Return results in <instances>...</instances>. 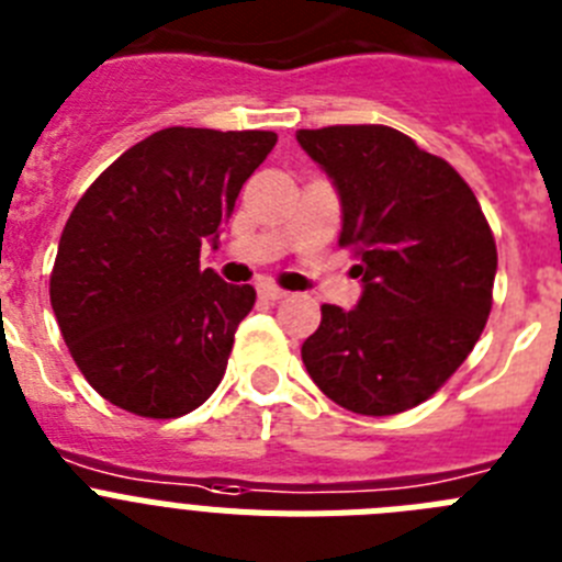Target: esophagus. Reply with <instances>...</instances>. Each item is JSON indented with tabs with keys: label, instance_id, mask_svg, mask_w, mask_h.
Masks as SVG:
<instances>
[{
	"label": "esophagus",
	"instance_id": "1",
	"mask_svg": "<svg viewBox=\"0 0 562 562\" xmlns=\"http://www.w3.org/2000/svg\"><path fill=\"white\" fill-rule=\"evenodd\" d=\"M260 296H262V300H268V302H280V300H285L288 291H282V288L266 282V285H260Z\"/></svg>",
	"mask_w": 562,
	"mask_h": 562
}]
</instances>
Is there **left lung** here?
Instances as JSON below:
<instances>
[{"mask_svg": "<svg viewBox=\"0 0 562 562\" xmlns=\"http://www.w3.org/2000/svg\"><path fill=\"white\" fill-rule=\"evenodd\" d=\"M334 180L339 246L359 257L362 300L322 305L302 362L316 387L362 416L427 402L472 353L492 311L497 248L467 180L393 126L300 130Z\"/></svg>", "mask_w": 562, "mask_h": 562, "instance_id": "obj_1", "label": "left lung"}]
</instances>
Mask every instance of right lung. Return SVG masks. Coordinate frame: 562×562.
Masks as SVG:
<instances>
[{"label": "right lung", "mask_w": 562, "mask_h": 562, "mask_svg": "<svg viewBox=\"0 0 562 562\" xmlns=\"http://www.w3.org/2000/svg\"><path fill=\"white\" fill-rule=\"evenodd\" d=\"M274 144L262 130L169 126L81 194L58 240L50 305L72 362L110 404L178 418L217 390L257 294L200 271V246L217 243Z\"/></svg>", "instance_id": "obj_1"}]
</instances>
